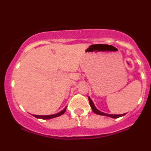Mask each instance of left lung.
<instances>
[{
	"label": "left lung",
	"instance_id": "obj_1",
	"mask_svg": "<svg viewBox=\"0 0 151 151\" xmlns=\"http://www.w3.org/2000/svg\"><path fill=\"white\" fill-rule=\"evenodd\" d=\"M88 101H89L91 108L92 110H93V111L95 112L96 114H97V115H104V116H107V117H112V118H118V117H122V116H124V115H126V113L122 114V115H113V114H107V113H105V112H103L100 111V110H99L97 108H96L95 105H94V104H93V101H91V99L89 97H88Z\"/></svg>",
	"mask_w": 151,
	"mask_h": 151
}]
</instances>
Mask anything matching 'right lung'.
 Here are the masks:
<instances>
[{"label": "right lung", "mask_w": 151, "mask_h": 151, "mask_svg": "<svg viewBox=\"0 0 151 151\" xmlns=\"http://www.w3.org/2000/svg\"><path fill=\"white\" fill-rule=\"evenodd\" d=\"M66 108L67 106L65 107V109H63L61 112H58L57 114H54V115H34L33 116H34L36 118H39V119H52V118L54 117H59L63 115V113H65V112L66 111Z\"/></svg>", "instance_id": "obj_1"}]
</instances>
